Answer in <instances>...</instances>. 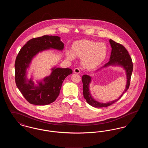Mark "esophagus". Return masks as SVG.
I'll use <instances>...</instances> for the list:
<instances>
[{"label":"esophagus","instance_id":"1","mask_svg":"<svg viewBox=\"0 0 148 148\" xmlns=\"http://www.w3.org/2000/svg\"><path fill=\"white\" fill-rule=\"evenodd\" d=\"M74 73H76V74H79L80 73V70L79 69V68H75L74 69Z\"/></svg>","mask_w":148,"mask_h":148}]
</instances>
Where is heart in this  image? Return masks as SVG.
I'll return each instance as SVG.
<instances>
[{
  "label": "heart",
  "mask_w": 148,
  "mask_h": 148,
  "mask_svg": "<svg viewBox=\"0 0 148 148\" xmlns=\"http://www.w3.org/2000/svg\"><path fill=\"white\" fill-rule=\"evenodd\" d=\"M108 49L106 44L88 39L74 42L73 52L68 51L66 57L73 60L74 56L82 58V64L85 68L92 69L98 66L106 59Z\"/></svg>",
  "instance_id": "b5f03b06"
}]
</instances>
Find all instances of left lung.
<instances>
[{
  "instance_id": "1",
  "label": "left lung",
  "mask_w": 148,
  "mask_h": 148,
  "mask_svg": "<svg viewBox=\"0 0 148 148\" xmlns=\"http://www.w3.org/2000/svg\"><path fill=\"white\" fill-rule=\"evenodd\" d=\"M109 42L112 47V52L110 57L109 61L104 64V65L101 68H99L96 71H100L101 69L106 68L109 66H116L118 65L123 67L126 72L127 75V85L125 89L124 90L121 95L119 98L115 100H113L107 103H103L99 102L95 100L92 97V95L89 90V84L91 83L92 77L88 75H83L82 77V82L83 84V95L86 102L90 106L95 108H101V107H106L111 106L113 103L116 102L123 95L127 92L129 89L130 85V79L132 74V71L133 69V64L132 62V58L129 54L128 51L125 49V48L120 44L119 43L115 42L113 40L110 39Z\"/></svg>"
}]
</instances>
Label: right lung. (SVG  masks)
Here are the masks:
<instances>
[{"label": "right lung", "instance_id": "right-lung-1", "mask_svg": "<svg viewBox=\"0 0 148 148\" xmlns=\"http://www.w3.org/2000/svg\"><path fill=\"white\" fill-rule=\"evenodd\" d=\"M64 43L58 36L44 35L33 38L20 50L15 62V79L16 86L29 103L37 106L48 105L54 102L59 95L64 80L73 71L69 68L54 67L50 75L37 82L35 85L27 77V69L33 58L39 52L54 49L63 50Z\"/></svg>", "mask_w": 148, "mask_h": 148}]
</instances>
